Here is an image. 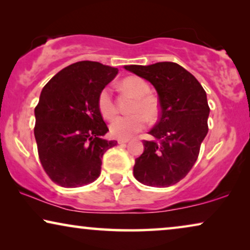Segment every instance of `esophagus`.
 Here are the masks:
<instances>
[{
    "label": "esophagus",
    "mask_w": 250,
    "mask_h": 250,
    "mask_svg": "<svg viewBox=\"0 0 250 250\" xmlns=\"http://www.w3.org/2000/svg\"><path fill=\"white\" fill-rule=\"evenodd\" d=\"M117 141H118L119 145H125V143H127L129 140L128 139H118Z\"/></svg>",
    "instance_id": "1"
}]
</instances>
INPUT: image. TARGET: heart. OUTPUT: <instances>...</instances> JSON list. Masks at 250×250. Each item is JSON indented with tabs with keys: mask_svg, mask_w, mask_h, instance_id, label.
I'll return each instance as SVG.
<instances>
[{
	"mask_svg": "<svg viewBox=\"0 0 250 250\" xmlns=\"http://www.w3.org/2000/svg\"><path fill=\"white\" fill-rule=\"evenodd\" d=\"M123 91L134 99L129 112L132 115L116 118L110 124V132L118 138H129L145 128L146 119L153 122L159 116L158 100L150 95V86L145 80L136 76H128L122 81ZM98 108L101 115L107 119H112L117 115L115 101L108 87L104 88L98 97Z\"/></svg>",
	"mask_w": 250,
	"mask_h": 250,
	"instance_id": "b5f03b06",
	"label": "heart"
}]
</instances>
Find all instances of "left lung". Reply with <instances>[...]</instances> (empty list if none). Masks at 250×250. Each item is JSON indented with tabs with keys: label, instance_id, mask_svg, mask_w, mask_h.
Wrapping results in <instances>:
<instances>
[{
	"label": "left lung",
	"instance_id": "left-lung-1",
	"mask_svg": "<svg viewBox=\"0 0 250 250\" xmlns=\"http://www.w3.org/2000/svg\"><path fill=\"white\" fill-rule=\"evenodd\" d=\"M149 81L158 93L159 121L143 140L145 151L135 159L134 177L149 187L176 184L190 172L208 133L209 105L196 77L175 62L125 66Z\"/></svg>",
	"mask_w": 250,
	"mask_h": 250
}]
</instances>
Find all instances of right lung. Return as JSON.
<instances>
[{"instance_id": "obj_1", "label": "right lung", "mask_w": 250, "mask_h": 250, "mask_svg": "<svg viewBox=\"0 0 250 250\" xmlns=\"http://www.w3.org/2000/svg\"><path fill=\"white\" fill-rule=\"evenodd\" d=\"M118 73L95 61H80L47 82L35 107L37 151L54 183L77 188L100 175L101 159L115 140L102 139L108 126L98 108V97Z\"/></svg>"}]
</instances>
